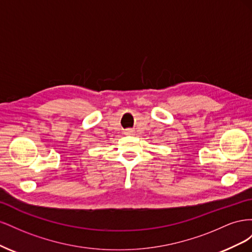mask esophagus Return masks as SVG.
I'll use <instances>...</instances> for the list:
<instances>
[{"label": "esophagus", "instance_id": "1", "mask_svg": "<svg viewBox=\"0 0 252 252\" xmlns=\"http://www.w3.org/2000/svg\"><path fill=\"white\" fill-rule=\"evenodd\" d=\"M125 132H126V134H132V132H133V131L131 130V129H128V130H126Z\"/></svg>", "mask_w": 252, "mask_h": 252}]
</instances>
